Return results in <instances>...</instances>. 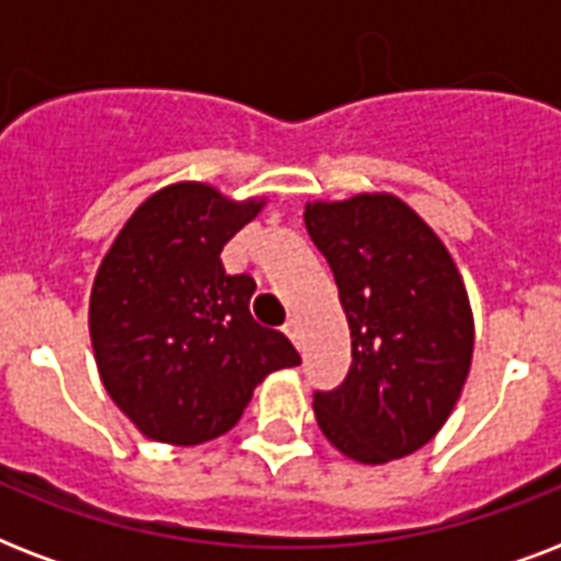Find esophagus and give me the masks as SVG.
I'll list each match as a JSON object with an SVG mask.
<instances>
[{
	"label": "esophagus",
	"mask_w": 561,
	"mask_h": 561,
	"mask_svg": "<svg viewBox=\"0 0 561 561\" xmlns=\"http://www.w3.org/2000/svg\"><path fill=\"white\" fill-rule=\"evenodd\" d=\"M285 334L297 343V350H302V323H299V317H290L288 323H285Z\"/></svg>",
	"instance_id": "1"
}]
</instances>
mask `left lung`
I'll list each match as a JSON object with an SVG mask.
<instances>
[{"label": "left lung", "instance_id": "obj_1", "mask_svg": "<svg viewBox=\"0 0 561 561\" xmlns=\"http://www.w3.org/2000/svg\"><path fill=\"white\" fill-rule=\"evenodd\" d=\"M350 320L352 367L314 392L325 439L364 466L431 443L451 416L474 352V317L451 253L396 194L306 206Z\"/></svg>", "mask_w": 561, "mask_h": 561}]
</instances>
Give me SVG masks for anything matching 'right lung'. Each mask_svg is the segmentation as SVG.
Masks as SVG:
<instances>
[{
  "instance_id": "right-lung-1",
  "label": "right lung",
  "mask_w": 561,
  "mask_h": 561,
  "mask_svg": "<svg viewBox=\"0 0 561 561\" xmlns=\"http://www.w3.org/2000/svg\"><path fill=\"white\" fill-rule=\"evenodd\" d=\"M206 183H174L127 218L90 294L104 390L148 439L201 445L227 434L255 383L299 352L250 314L255 282L229 276L220 250L262 211Z\"/></svg>"
}]
</instances>
